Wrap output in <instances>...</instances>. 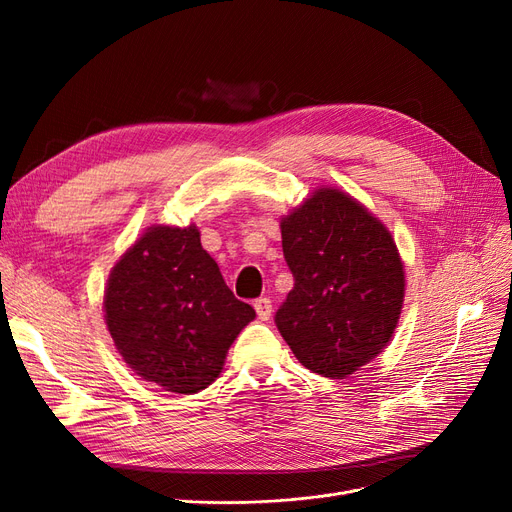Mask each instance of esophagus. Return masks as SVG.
I'll return each mask as SVG.
<instances>
[{"label":"esophagus","mask_w":512,"mask_h":512,"mask_svg":"<svg viewBox=\"0 0 512 512\" xmlns=\"http://www.w3.org/2000/svg\"><path fill=\"white\" fill-rule=\"evenodd\" d=\"M253 307H255L257 317H259L261 321H267V319H270V315H272V301H270V299H267V297H261V299H257V301L253 303Z\"/></svg>","instance_id":"obj_1"}]
</instances>
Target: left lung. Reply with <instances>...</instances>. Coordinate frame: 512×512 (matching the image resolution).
I'll use <instances>...</instances> for the list:
<instances>
[{"instance_id": "1", "label": "left lung", "mask_w": 512, "mask_h": 512, "mask_svg": "<svg viewBox=\"0 0 512 512\" xmlns=\"http://www.w3.org/2000/svg\"><path fill=\"white\" fill-rule=\"evenodd\" d=\"M280 228L294 286L276 326L307 369L348 378L384 351L400 319L405 270L396 242L338 188H317Z\"/></svg>"}]
</instances>
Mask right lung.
<instances>
[{
	"mask_svg": "<svg viewBox=\"0 0 512 512\" xmlns=\"http://www.w3.org/2000/svg\"><path fill=\"white\" fill-rule=\"evenodd\" d=\"M105 324L128 367L168 392L195 394L255 319L201 247L197 226H151L112 267Z\"/></svg>",
	"mask_w": 512,
	"mask_h": 512,
	"instance_id": "right-lung-1",
	"label": "right lung"
}]
</instances>
